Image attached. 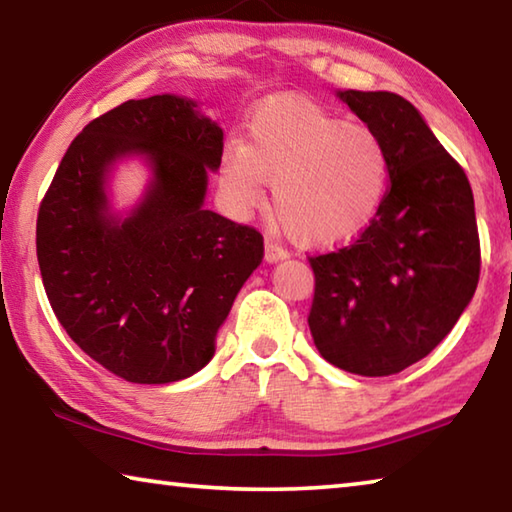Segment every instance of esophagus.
I'll return each mask as SVG.
<instances>
[{
	"mask_svg": "<svg viewBox=\"0 0 512 512\" xmlns=\"http://www.w3.org/2000/svg\"><path fill=\"white\" fill-rule=\"evenodd\" d=\"M287 255H289L287 248H282L280 244H275L273 239H266V244H264L266 262H277V259H284Z\"/></svg>",
	"mask_w": 512,
	"mask_h": 512,
	"instance_id": "obj_1",
	"label": "esophagus"
}]
</instances>
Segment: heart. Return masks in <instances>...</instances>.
Wrapping results in <instances>:
<instances>
[{
  "label": "heart",
  "instance_id": "b5f03b06",
  "mask_svg": "<svg viewBox=\"0 0 512 512\" xmlns=\"http://www.w3.org/2000/svg\"><path fill=\"white\" fill-rule=\"evenodd\" d=\"M302 246H334L357 237L375 219L391 183V153L381 135L307 101L259 108L244 146L230 144L221 185L237 212L264 203Z\"/></svg>",
  "mask_w": 512,
  "mask_h": 512
}]
</instances>
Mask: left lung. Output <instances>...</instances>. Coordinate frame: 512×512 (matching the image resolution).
Wrapping results in <instances>:
<instances>
[{
    "instance_id": "8db88e82",
    "label": "left lung",
    "mask_w": 512,
    "mask_h": 512,
    "mask_svg": "<svg viewBox=\"0 0 512 512\" xmlns=\"http://www.w3.org/2000/svg\"><path fill=\"white\" fill-rule=\"evenodd\" d=\"M339 97L391 153V187L361 235L311 255L309 329L332 366L388 377L452 332L481 273L474 196L465 171L420 112L393 92Z\"/></svg>"
}]
</instances>
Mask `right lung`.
Segmentation results:
<instances>
[{"label":"right lung","mask_w":512,"mask_h":512,"mask_svg":"<svg viewBox=\"0 0 512 512\" xmlns=\"http://www.w3.org/2000/svg\"><path fill=\"white\" fill-rule=\"evenodd\" d=\"M154 167L143 205L107 216L102 185L121 154ZM223 131L189 99L126 101L74 137L40 201L36 250L58 323L90 359L133 384H169L214 357L239 289L264 257V237L203 210Z\"/></svg>","instance_id":"right-lung-1"}]
</instances>
